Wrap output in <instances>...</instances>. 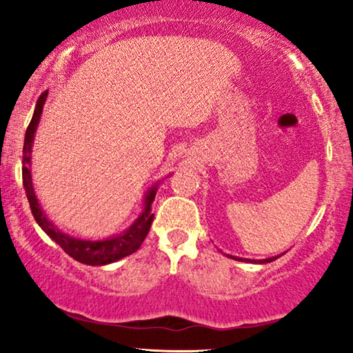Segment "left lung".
Segmentation results:
<instances>
[{
	"instance_id": "left-lung-1",
	"label": "left lung",
	"mask_w": 353,
	"mask_h": 353,
	"mask_svg": "<svg viewBox=\"0 0 353 353\" xmlns=\"http://www.w3.org/2000/svg\"><path fill=\"white\" fill-rule=\"evenodd\" d=\"M283 255V254H281ZM230 259L233 260H239V262H250V263H268V262H273V260H276L279 255L276 257H270V259H263V260H250V259H241V257H234V255H228Z\"/></svg>"
}]
</instances>
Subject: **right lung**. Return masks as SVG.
<instances>
[{"label":"right lung","instance_id":"obj_1","mask_svg":"<svg viewBox=\"0 0 353 353\" xmlns=\"http://www.w3.org/2000/svg\"><path fill=\"white\" fill-rule=\"evenodd\" d=\"M48 91L40 94V98L37 101L35 110H33V117L28 123V128L26 132V139H23V151H22V181L23 188H26V194L30 204L33 219L37 220V223L50 238L54 241L57 245H61L64 249L65 254H69L72 259L77 262L91 265V267H98V265H108L119 262L120 259L127 257V255L137 252L139 245L143 244L144 238L149 233L151 223L154 220V214L151 210L152 201L156 197V191L159 186V181L149 188L144 194L143 202V210L139 214L132 225L127 230H123L122 233L109 236L104 239H83V238H75L69 233L57 228L52 221L48 219L45 210L41 209L38 197L33 190V181H32V149H33V139H35L37 127L40 123L41 114H43V105L46 103ZM170 176V175H167Z\"/></svg>","mask_w":353,"mask_h":353}]
</instances>
